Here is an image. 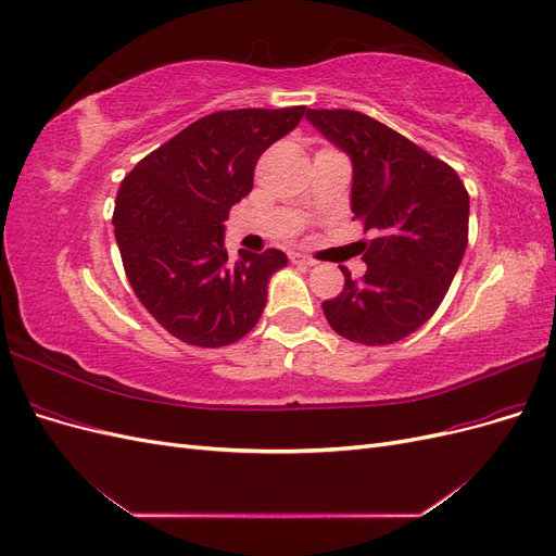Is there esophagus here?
Here are the masks:
<instances>
[{"mask_svg":"<svg viewBox=\"0 0 556 556\" xmlns=\"http://www.w3.org/2000/svg\"><path fill=\"white\" fill-rule=\"evenodd\" d=\"M290 262L292 264H301V266H315V260L301 255V252H290Z\"/></svg>","mask_w":556,"mask_h":556,"instance_id":"obj_1","label":"esophagus"}]
</instances>
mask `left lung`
<instances>
[{
    "mask_svg": "<svg viewBox=\"0 0 556 556\" xmlns=\"http://www.w3.org/2000/svg\"><path fill=\"white\" fill-rule=\"evenodd\" d=\"M306 121L350 157V208L378 237L366 274L323 304L343 339L390 345L441 306L468 245V192L457 172L357 111L308 109Z\"/></svg>",
    "mask_w": 556,
    "mask_h": 556,
    "instance_id": "obj_1",
    "label": "left lung"
}]
</instances>
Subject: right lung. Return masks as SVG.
<instances>
[{
	"instance_id": "right-lung-1",
	"label": "right lung",
	"mask_w": 556,
	"mask_h": 556,
	"mask_svg": "<svg viewBox=\"0 0 556 556\" xmlns=\"http://www.w3.org/2000/svg\"><path fill=\"white\" fill-rule=\"evenodd\" d=\"M306 106L217 111L185 127L125 176L115 241L146 311L176 339L223 348L257 325L282 250L225 248V220L252 190L264 150L290 134Z\"/></svg>"
}]
</instances>
